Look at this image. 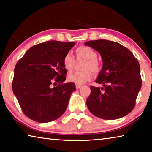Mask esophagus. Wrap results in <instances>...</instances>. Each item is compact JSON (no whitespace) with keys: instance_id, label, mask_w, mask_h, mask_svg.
<instances>
[{"instance_id":"1","label":"esophagus","mask_w":152,"mask_h":152,"mask_svg":"<svg viewBox=\"0 0 152 152\" xmlns=\"http://www.w3.org/2000/svg\"><path fill=\"white\" fill-rule=\"evenodd\" d=\"M81 86H82L81 84H76V89L80 88Z\"/></svg>"}]
</instances>
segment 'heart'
Segmentation results:
<instances>
[{
    "label": "heart",
    "mask_w": 152,
    "mask_h": 152,
    "mask_svg": "<svg viewBox=\"0 0 152 152\" xmlns=\"http://www.w3.org/2000/svg\"><path fill=\"white\" fill-rule=\"evenodd\" d=\"M78 58L86 60L83 67V71L71 73L67 77L68 80L77 84H82L90 80L94 74L99 73L101 70V64L97 60V53L88 46H80L76 50ZM74 58L70 52L67 53L63 59V66L68 72H71L74 68Z\"/></svg>",
    "instance_id": "b5f03b06"
}]
</instances>
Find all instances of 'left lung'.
I'll return each instance as SVG.
<instances>
[{
    "label": "left lung",
    "mask_w": 152,
    "mask_h": 152,
    "mask_svg": "<svg viewBox=\"0 0 152 152\" xmlns=\"http://www.w3.org/2000/svg\"><path fill=\"white\" fill-rule=\"evenodd\" d=\"M84 44L97 51L103 61L96 80L103 87L91 86L86 100L90 112L107 120L125 116L134 109L142 83L138 60L119 43L99 39Z\"/></svg>",
    "instance_id": "left-lung-1"
}]
</instances>
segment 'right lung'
Segmentation results:
<instances>
[{"label":"right lung","instance_id":"add662e5","mask_svg":"<svg viewBox=\"0 0 152 152\" xmlns=\"http://www.w3.org/2000/svg\"><path fill=\"white\" fill-rule=\"evenodd\" d=\"M74 45V42L58 41L39 43L18 61L14 70L12 91L23 112L29 119L48 123L58 119L66 111L76 86L74 82L63 84L67 74L63 59ZM57 83V87H51Z\"/></svg>","mask_w":152,"mask_h":152}]
</instances>
